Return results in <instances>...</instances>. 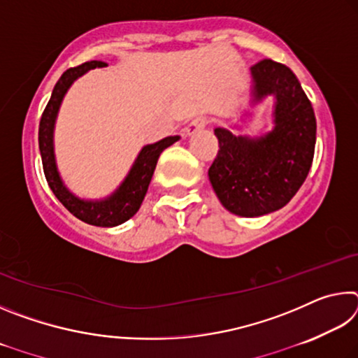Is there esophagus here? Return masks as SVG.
Here are the masks:
<instances>
[{
  "label": "esophagus",
  "instance_id": "obj_1",
  "mask_svg": "<svg viewBox=\"0 0 358 358\" xmlns=\"http://www.w3.org/2000/svg\"><path fill=\"white\" fill-rule=\"evenodd\" d=\"M207 123H208V118L207 117H197V118H194L189 124L186 126L185 128V132H186V136H192V134H196L197 131H201V129H203L205 126H207Z\"/></svg>",
  "mask_w": 358,
  "mask_h": 358
}]
</instances>
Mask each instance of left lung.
I'll return each mask as SVG.
<instances>
[{"label":"left lung","mask_w":358,"mask_h":358,"mask_svg":"<svg viewBox=\"0 0 358 358\" xmlns=\"http://www.w3.org/2000/svg\"><path fill=\"white\" fill-rule=\"evenodd\" d=\"M251 78V106L273 96V129L250 137L216 128L220 151L208 169L222 207L243 217L282 208L306 180L316 145V117L294 72L262 59Z\"/></svg>","instance_id":"8db88e82"}]
</instances>
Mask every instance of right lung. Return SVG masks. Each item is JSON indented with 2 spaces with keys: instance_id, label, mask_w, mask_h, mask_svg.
I'll return each instance as SVG.
<instances>
[{
  "instance_id": "1",
  "label": "right lung",
  "mask_w": 358,
  "mask_h": 358,
  "mask_svg": "<svg viewBox=\"0 0 358 358\" xmlns=\"http://www.w3.org/2000/svg\"><path fill=\"white\" fill-rule=\"evenodd\" d=\"M104 66L106 63L102 62H88L77 66V68L68 69L59 77L39 123V150L47 183L58 201L83 222L98 227H115L128 221L141 208L159 155L167 147L180 141V136H171L156 143L145 145L141 153L137 155L128 175L110 196L96 199V201H87V199H80L74 192H71L58 172L55 145H53V132H55L58 110L71 85L78 77L94 68H104Z\"/></svg>"
}]
</instances>
